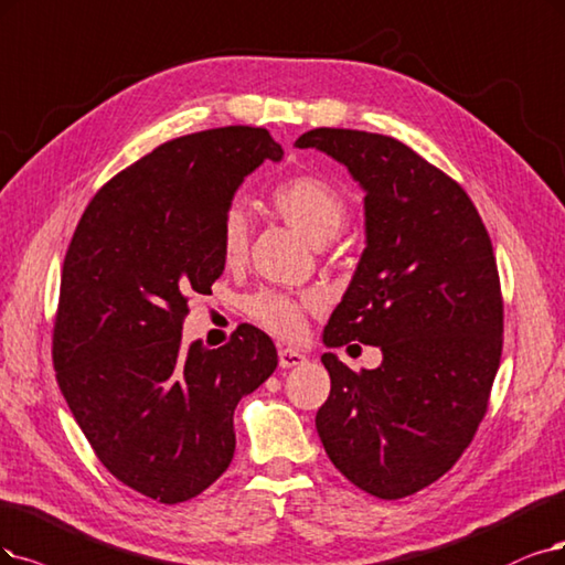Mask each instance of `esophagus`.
<instances>
[{
  "instance_id": "obj_1",
  "label": "esophagus",
  "mask_w": 565,
  "mask_h": 565,
  "mask_svg": "<svg viewBox=\"0 0 565 565\" xmlns=\"http://www.w3.org/2000/svg\"><path fill=\"white\" fill-rule=\"evenodd\" d=\"M305 363H307L305 353H300V351H296V349H288V347L279 349V365H281L284 370L298 367V365H305Z\"/></svg>"
}]
</instances>
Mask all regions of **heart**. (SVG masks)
<instances>
[{"label":"heart","instance_id":"heart-1","mask_svg":"<svg viewBox=\"0 0 565 565\" xmlns=\"http://www.w3.org/2000/svg\"><path fill=\"white\" fill-rule=\"evenodd\" d=\"M271 206L277 214L311 244H326L340 233L347 218V200L328 181L319 177H294L279 183L271 191ZM248 242V227L244 209L233 204L227 209L223 221V256L237 260ZM248 315L263 328L275 332L279 338H298L302 332V315L307 300H296L275 290H265L246 302Z\"/></svg>","mask_w":565,"mask_h":565}]
</instances>
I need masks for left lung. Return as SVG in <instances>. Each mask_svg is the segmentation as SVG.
I'll return each mask as SVG.
<instances>
[{
	"mask_svg": "<svg viewBox=\"0 0 565 565\" xmlns=\"http://www.w3.org/2000/svg\"><path fill=\"white\" fill-rule=\"evenodd\" d=\"M296 146L344 164L365 193V248L323 344L382 349L363 372L323 353L317 430L349 482L398 500L440 479L487 412L503 351L493 246L463 188L403 141L317 128Z\"/></svg>",
	"mask_w": 565,
	"mask_h": 565,
	"instance_id": "1",
	"label": "left lung"
}]
</instances>
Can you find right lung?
<instances>
[{
  "mask_svg": "<svg viewBox=\"0 0 565 565\" xmlns=\"http://www.w3.org/2000/svg\"><path fill=\"white\" fill-rule=\"evenodd\" d=\"M281 146L227 125L160 143L83 212L62 267L57 384L116 479L158 503L195 498L235 454V407L277 370L263 330L181 344L191 294L223 275V221L242 181Z\"/></svg>",
  "mask_w": 565,
  "mask_h": 565,
  "instance_id": "obj_1",
  "label": "right lung"
}]
</instances>
